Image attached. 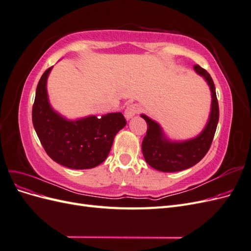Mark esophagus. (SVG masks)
Masks as SVG:
<instances>
[{
  "label": "esophagus",
  "instance_id": "obj_1",
  "mask_svg": "<svg viewBox=\"0 0 251 251\" xmlns=\"http://www.w3.org/2000/svg\"><path fill=\"white\" fill-rule=\"evenodd\" d=\"M139 111H140V107L138 104H136V103L128 104L126 109V111H125V116L128 120V119H131L132 117H134L136 114H138Z\"/></svg>",
  "mask_w": 251,
  "mask_h": 251
}]
</instances>
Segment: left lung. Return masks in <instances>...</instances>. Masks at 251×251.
<instances>
[{
  "label": "left lung",
  "instance_id": "1",
  "mask_svg": "<svg viewBox=\"0 0 251 251\" xmlns=\"http://www.w3.org/2000/svg\"><path fill=\"white\" fill-rule=\"evenodd\" d=\"M195 71L207 81L211 92L209 118L204 130L197 137L185 141H172L165 137L161 126L144 114L141 117L148 125L147 135L142 141V154L151 168L165 173H174L192 168L206 155L214 139L219 121V104L215 83L209 73L199 65Z\"/></svg>",
  "mask_w": 251,
  "mask_h": 251
}]
</instances>
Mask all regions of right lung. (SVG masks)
<instances>
[{"label":"right lung","mask_w":251,"mask_h":251,"mask_svg":"<svg viewBox=\"0 0 251 251\" xmlns=\"http://www.w3.org/2000/svg\"><path fill=\"white\" fill-rule=\"evenodd\" d=\"M52 67L37 83L32 108V123L44 150L60 165L88 170L108 157L115 135L126 125L120 112L101 117L91 115L68 120L52 109L48 100L47 78Z\"/></svg>","instance_id":"1"}]
</instances>
